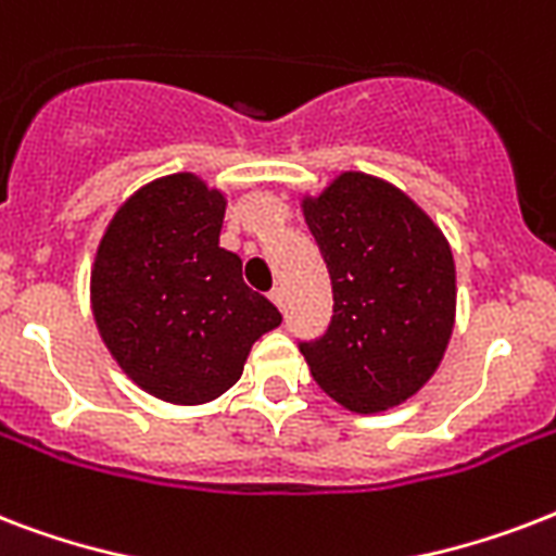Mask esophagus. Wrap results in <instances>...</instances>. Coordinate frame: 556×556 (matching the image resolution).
I'll return each instance as SVG.
<instances>
[{
	"label": "esophagus",
	"instance_id": "esophagus-1",
	"mask_svg": "<svg viewBox=\"0 0 556 556\" xmlns=\"http://www.w3.org/2000/svg\"><path fill=\"white\" fill-rule=\"evenodd\" d=\"M268 296H270V303L277 305L279 312H286V291H282V288H274Z\"/></svg>",
	"mask_w": 556,
	"mask_h": 556
}]
</instances>
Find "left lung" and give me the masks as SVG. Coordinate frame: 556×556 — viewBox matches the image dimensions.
I'll return each mask as SVG.
<instances>
[{"mask_svg": "<svg viewBox=\"0 0 556 556\" xmlns=\"http://www.w3.org/2000/svg\"><path fill=\"white\" fill-rule=\"evenodd\" d=\"M300 207L334 296L329 331L300 343L312 378L352 413L404 404L435 375L456 326L447 236L404 190L357 169Z\"/></svg>", "mask_w": 556, "mask_h": 556, "instance_id": "left-lung-1", "label": "left lung"}]
</instances>
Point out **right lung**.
I'll return each instance as SVG.
<instances>
[{"label": "right lung", "mask_w": 556, "mask_h": 556, "mask_svg": "<svg viewBox=\"0 0 556 556\" xmlns=\"http://www.w3.org/2000/svg\"><path fill=\"white\" fill-rule=\"evenodd\" d=\"M227 195L192 173L155 178L115 210L91 262V314L117 366L178 406L216 401L282 314L218 248Z\"/></svg>", "instance_id": "obj_1"}]
</instances>
